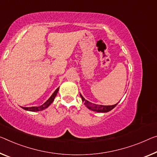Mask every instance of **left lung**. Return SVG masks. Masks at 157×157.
<instances>
[{
    "instance_id": "1",
    "label": "left lung",
    "mask_w": 157,
    "mask_h": 157,
    "mask_svg": "<svg viewBox=\"0 0 157 157\" xmlns=\"http://www.w3.org/2000/svg\"><path fill=\"white\" fill-rule=\"evenodd\" d=\"M81 98L83 100V102H84V105H85L89 109L94 111V112H102V113H105V112H108L111 111L112 109H114V108L118 105V103L115 104L114 105H96V104L94 103H91L89 102V101L85 100L83 96L81 95V94H80Z\"/></svg>"
}]
</instances>
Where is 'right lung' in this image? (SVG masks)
<instances>
[{
  "instance_id": "right-lung-1",
  "label": "right lung",
  "mask_w": 157,
  "mask_h": 157,
  "mask_svg": "<svg viewBox=\"0 0 157 157\" xmlns=\"http://www.w3.org/2000/svg\"><path fill=\"white\" fill-rule=\"evenodd\" d=\"M59 88H57L56 90H55V92L52 93V95L50 96V98L48 99V100L44 104H43L42 105L38 106V107H21L22 108V109H25V110L29 111V112H39V111H42L43 109H46L47 107H48L50 105V104H51L54 101V99L55 98V97H56L57 93H58Z\"/></svg>"
}]
</instances>
